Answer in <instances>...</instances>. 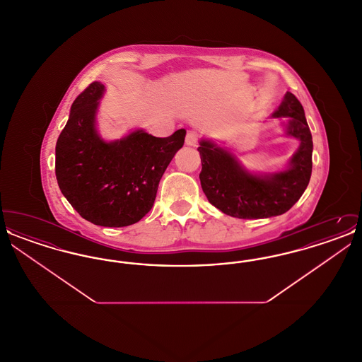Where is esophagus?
<instances>
[{
	"label": "esophagus",
	"mask_w": 362,
	"mask_h": 362,
	"mask_svg": "<svg viewBox=\"0 0 362 362\" xmlns=\"http://www.w3.org/2000/svg\"><path fill=\"white\" fill-rule=\"evenodd\" d=\"M198 141H199V134L197 132H187V134H186V144L187 145L197 146Z\"/></svg>",
	"instance_id": "1"
}]
</instances>
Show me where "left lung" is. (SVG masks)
I'll list each match as a JSON object with an SVG mask.
<instances>
[{
  "label": "left lung",
  "instance_id": "8db88e82",
  "mask_svg": "<svg viewBox=\"0 0 362 362\" xmlns=\"http://www.w3.org/2000/svg\"><path fill=\"white\" fill-rule=\"evenodd\" d=\"M273 118H291L286 133L301 142L289 168L282 173L251 175L241 168L232 153L213 142L201 141V186L209 202L230 217L255 220L284 214L310 183L313 144L303 105L288 92Z\"/></svg>",
  "mask_w": 362,
  "mask_h": 362
}]
</instances>
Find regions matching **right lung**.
Segmentation results:
<instances>
[{
  "label": "right lung",
  "mask_w": 362,
  "mask_h": 362,
  "mask_svg": "<svg viewBox=\"0 0 362 362\" xmlns=\"http://www.w3.org/2000/svg\"><path fill=\"white\" fill-rule=\"evenodd\" d=\"M103 92V84L93 81L71 104L69 121L55 146V176L83 218L119 228L136 224L152 209L160 179L183 146L186 130L165 138L137 130L104 142L95 130Z\"/></svg>",
  "instance_id": "obj_1"
}]
</instances>
